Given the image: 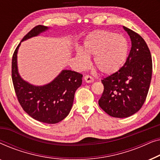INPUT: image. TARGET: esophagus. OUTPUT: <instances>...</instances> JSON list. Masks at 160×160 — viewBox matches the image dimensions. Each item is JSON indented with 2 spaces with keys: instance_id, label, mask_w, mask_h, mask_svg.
<instances>
[{
  "instance_id": "obj_1",
  "label": "esophagus",
  "mask_w": 160,
  "mask_h": 160,
  "mask_svg": "<svg viewBox=\"0 0 160 160\" xmlns=\"http://www.w3.org/2000/svg\"><path fill=\"white\" fill-rule=\"evenodd\" d=\"M84 78V81L87 83H92V82H94V78L92 77L91 76H89V75L85 76Z\"/></svg>"
}]
</instances>
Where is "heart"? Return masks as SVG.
Masks as SVG:
<instances>
[{"label": "heart", "mask_w": 160, "mask_h": 160, "mask_svg": "<svg viewBox=\"0 0 160 160\" xmlns=\"http://www.w3.org/2000/svg\"><path fill=\"white\" fill-rule=\"evenodd\" d=\"M84 51L76 52L79 65L88 64L87 56H94L93 63L100 73L111 75L117 72L128 58L129 44L122 36L108 30H95L89 35L84 41Z\"/></svg>", "instance_id": "obj_1"}]
</instances>
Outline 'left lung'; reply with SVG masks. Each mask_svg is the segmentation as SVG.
I'll list each match as a JSON object with an SVG mask.
<instances>
[{"instance_id":"obj_1","label":"left lung","mask_w":160,"mask_h":160,"mask_svg":"<svg viewBox=\"0 0 160 160\" xmlns=\"http://www.w3.org/2000/svg\"><path fill=\"white\" fill-rule=\"evenodd\" d=\"M132 47L124 65L101 82L104 90L98 104L111 117H130L141 108L149 89L152 75L150 50L144 39L133 30L123 27Z\"/></svg>"}]
</instances>
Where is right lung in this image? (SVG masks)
I'll return each instance as SVG.
<instances>
[{
  "mask_svg": "<svg viewBox=\"0 0 160 160\" xmlns=\"http://www.w3.org/2000/svg\"><path fill=\"white\" fill-rule=\"evenodd\" d=\"M49 28L38 25L25 36L22 41L38 36ZM21 42L12 57V76L17 99L23 110L37 121L56 124L68 115L73 106L74 95L82 83V74L70 70H62L49 84L36 86L19 75L17 67V52Z\"/></svg>",
  "mask_w": 160,
  "mask_h": 160,
  "instance_id": "add662e5",
  "label": "right lung"
}]
</instances>
